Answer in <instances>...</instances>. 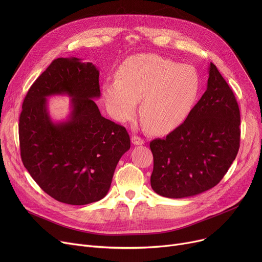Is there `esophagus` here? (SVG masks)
<instances>
[{
  "label": "esophagus",
  "instance_id": "1",
  "mask_svg": "<svg viewBox=\"0 0 262 262\" xmlns=\"http://www.w3.org/2000/svg\"><path fill=\"white\" fill-rule=\"evenodd\" d=\"M132 142H133L135 145H142V144L144 143V140L141 138V137L134 135V136L132 137Z\"/></svg>",
  "mask_w": 262,
  "mask_h": 262
}]
</instances>
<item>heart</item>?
I'll return each instance as SVG.
<instances>
[{
	"label": "heart",
	"instance_id": "heart-1",
	"mask_svg": "<svg viewBox=\"0 0 262 262\" xmlns=\"http://www.w3.org/2000/svg\"><path fill=\"white\" fill-rule=\"evenodd\" d=\"M199 91L200 77L193 68L153 54L129 57L120 67L118 79L103 85L104 99L114 119L132 120L141 100V119L155 134L181 125Z\"/></svg>",
	"mask_w": 262,
	"mask_h": 262
}]
</instances>
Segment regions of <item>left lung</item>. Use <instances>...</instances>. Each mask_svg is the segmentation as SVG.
<instances>
[{
	"label": "left lung",
	"mask_w": 262,
	"mask_h": 262,
	"mask_svg": "<svg viewBox=\"0 0 262 262\" xmlns=\"http://www.w3.org/2000/svg\"><path fill=\"white\" fill-rule=\"evenodd\" d=\"M240 110L232 90L210 62L207 90L166 138L149 142L150 186L170 199L193 196L221 182L240 147Z\"/></svg>",
	"instance_id": "1"
}]
</instances>
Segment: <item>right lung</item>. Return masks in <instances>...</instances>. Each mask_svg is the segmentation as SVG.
<instances>
[{
	"mask_svg": "<svg viewBox=\"0 0 262 262\" xmlns=\"http://www.w3.org/2000/svg\"><path fill=\"white\" fill-rule=\"evenodd\" d=\"M99 70L78 58H57L27 91L19 119L22 162L47 194L70 205L102 200L122 155L130 147L125 127L102 117ZM67 94L72 114L54 123L46 98Z\"/></svg>",
	"mask_w": 262,
	"mask_h": 262,
	"instance_id": "1",
	"label": "right lung"
}]
</instances>
